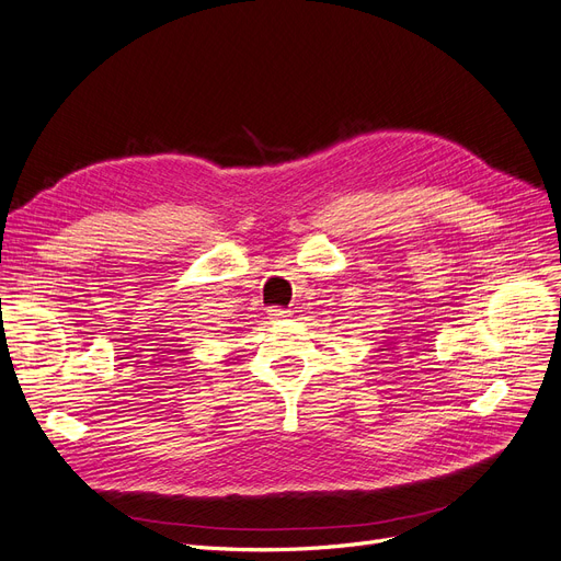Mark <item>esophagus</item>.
Masks as SVG:
<instances>
[{
	"label": "esophagus",
	"instance_id": "esophagus-1",
	"mask_svg": "<svg viewBox=\"0 0 561 561\" xmlns=\"http://www.w3.org/2000/svg\"><path fill=\"white\" fill-rule=\"evenodd\" d=\"M267 314H270V319L282 321V319H286V317H288V309H284V307H270V309H267Z\"/></svg>",
	"mask_w": 561,
	"mask_h": 561
}]
</instances>
